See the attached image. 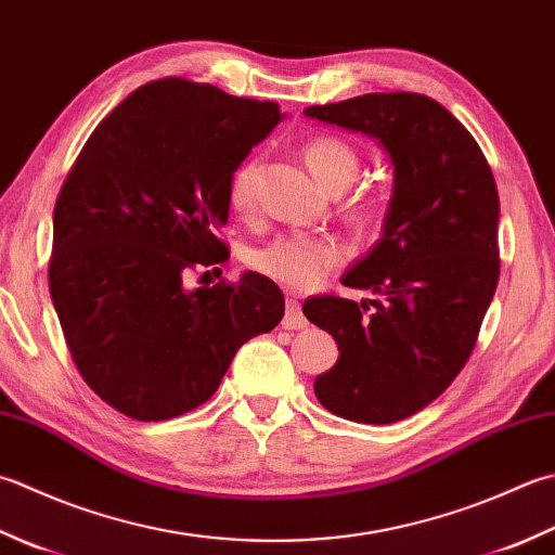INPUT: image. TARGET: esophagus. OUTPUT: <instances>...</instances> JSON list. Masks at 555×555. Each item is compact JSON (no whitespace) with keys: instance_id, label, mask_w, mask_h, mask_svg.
<instances>
[{"instance_id":"34e87169","label":"esophagus","mask_w":555,"mask_h":555,"mask_svg":"<svg viewBox=\"0 0 555 555\" xmlns=\"http://www.w3.org/2000/svg\"><path fill=\"white\" fill-rule=\"evenodd\" d=\"M284 330H306L308 327V320L306 314L300 310V302L298 300H288L286 302V314H284Z\"/></svg>"}]
</instances>
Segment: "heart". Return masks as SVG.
<instances>
[{
  "label": "heart",
  "instance_id": "1",
  "mask_svg": "<svg viewBox=\"0 0 555 555\" xmlns=\"http://www.w3.org/2000/svg\"><path fill=\"white\" fill-rule=\"evenodd\" d=\"M302 156L310 172L324 190L334 194L351 188L353 180L361 172V158L346 141L336 137H318L310 139ZM255 176L257 163L245 160L233 172L231 184H228V199L235 211H249L255 204ZM358 216L377 214L379 204L375 199H358L353 204ZM344 259L341 245L324 235L308 233H286L276 235L274 241L257 247L249 264L262 276H269L288 288H312L330 274V271Z\"/></svg>",
  "mask_w": 555,
  "mask_h": 555
}]
</instances>
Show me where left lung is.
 Wrapping results in <instances>:
<instances>
[{
  "mask_svg": "<svg viewBox=\"0 0 555 555\" xmlns=\"http://www.w3.org/2000/svg\"><path fill=\"white\" fill-rule=\"evenodd\" d=\"M306 115L375 139L395 168L383 237L341 279L385 300L302 302L339 346L314 395L356 423L409 418L460 375L493 300L501 202L491 166L460 119L421 93H365Z\"/></svg>",
  "mask_w": 555,
  "mask_h": 555,
  "instance_id": "1",
  "label": "left lung"
}]
</instances>
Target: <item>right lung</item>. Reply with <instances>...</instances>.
<instances>
[{
	"mask_svg": "<svg viewBox=\"0 0 555 555\" xmlns=\"http://www.w3.org/2000/svg\"><path fill=\"white\" fill-rule=\"evenodd\" d=\"M281 119L271 101L168 76L129 93L76 158L54 204L50 296L86 385L119 414L197 409L284 318V293L257 271L182 281L228 259V184Z\"/></svg>",
	"mask_w": 555,
	"mask_h": 555,
	"instance_id": "obj_1",
	"label": "right lung"
}]
</instances>
